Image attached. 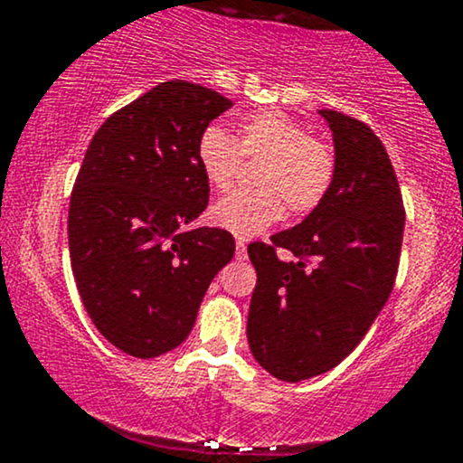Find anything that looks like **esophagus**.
Wrapping results in <instances>:
<instances>
[{"label":"esophagus","instance_id":"34e87169","mask_svg":"<svg viewBox=\"0 0 463 463\" xmlns=\"http://www.w3.org/2000/svg\"><path fill=\"white\" fill-rule=\"evenodd\" d=\"M235 257L239 259V261H243V259L248 257V248H246V241H243V239H237V243H235Z\"/></svg>","mask_w":463,"mask_h":463}]
</instances>
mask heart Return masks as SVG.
Wrapping results in <instances>:
<instances>
[{
    "label": "heart",
    "mask_w": 463,
    "mask_h": 463,
    "mask_svg": "<svg viewBox=\"0 0 463 463\" xmlns=\"http://www.w3.org/2000/svg\"><path fill=\"white\" fill-rule=\"evenodd\" d=\"M241 156H261L252 174L254 189L235 191L211 209V222L231 235H261L285 213L307 215L326 200L337 176V152L328 139L280 110H257L237 124V139L220 126L200 132L195 158L206 183L228 191Z\"/></svg>",
    "instance_id": "obj_1"
}]
</instances>
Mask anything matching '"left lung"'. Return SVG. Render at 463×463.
Masks as SVG:
<instances>
[{"label":"left lung","instance_id":"1","mask_svg":"<svg viewBox=\"0 0 463 463\" xmlns=\"http://www.w3.org/2000/svg\"><path fill=\"white\" fill-rule=\"evenodd\" d=\"M337 176L326 200L272 243H250L257 269L248 313L254 359L280 381L324 374L353 353L390 298L401 259L405 206L383 143L337 110ZM289 249L297 259L280 262Z\"/></svg>","mask_w":463,"mask_h":463}]
</instances>
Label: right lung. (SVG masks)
Instances as JSON below:
<instances>
[{"instance_id":"1","label":"right lung","mask_w":463,"mask_h":463,"mask_svg":"<svg viewBox=\"0 0 463 463\" xmlns=\"http://www.w3.org/2000/svg\"><path fill=\"white\" fill-rule=\"evenodd\" d=\"M232 102L169 80L99 126L69 202V257L95 328L139 359L187 339L211 280L235 254L222 228H194L209 204L200 132Z\"/></svg>"}]
</instances>
